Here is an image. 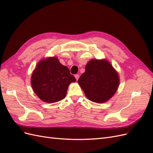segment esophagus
I'll use <instances>...</instances> for the list:
<instances>
[{
  "mask_svg": "<svg viewBox=\"0 0 153 153\" xmlns=\"http://www.w3.org/2000/svg\"><path fill=\"white\" fill-rule=\"evenodd\" d=\"M75 78L76 79V80H78V78H79V75H75Z\"/></svg>",
  "mask_w": 153,
  "mask_h": 153,
  "instance_id": "obj_1",
  "label": "esophagus"
}]
</instances>
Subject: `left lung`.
<instances>
[{
	"label": "left lung",
	"mask_w": 153,
	"mask_h": 153,
	"mask_svg": "<svg viewBox=\"0 0 153 153\" xmlns=\"http://www.w3.org/2000/svg\"><path fill=\"white\" fill-rule=\"evenodd\" d=\"M119 74L106 59H91L78 80L85 96L92 102L105 103L116 92Z\"/></svg>",
	"instance_id": "left-lung-1"
}]
</instances>
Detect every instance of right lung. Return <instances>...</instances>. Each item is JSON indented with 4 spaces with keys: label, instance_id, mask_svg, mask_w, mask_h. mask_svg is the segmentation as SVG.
<instances>
[{
    "label": "right lung",
    "instance_id": "right-lung-1",
    "mask_svg": "<svg viewBox=\"0 0 153 153\" xmlns=\"http://www.w3.org/2000/svg\"><path fill=\"white\" fill-rule=\"evenodd\" d=\"M76 82L68 67L56 57L41 59L31 76V85L35 94L46 103H52L65 98L69 85Z\"/></svg>",
    "mask_w": 153,
    "mask_h": 153
}]
</instances>
